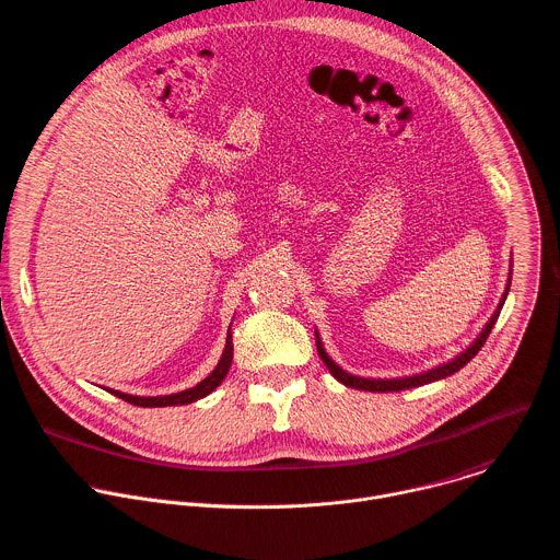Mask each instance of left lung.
<instances>
[{
  "instance_id": "left-lung-1",
  "label": "left lung",
  "mask_w": 560,
  "mask_h": 560,
  "mask_svg": "<svg viewBox=\"0 0 560 560\" xmlns=\"http://www.w3.org/2000/svg\"><path fill=\"white\" fill-rule=\"evenodd\" d=\"M510 281H512V261H510L508 283H505V290H503V294H501V301H499L497 310L492 312V316L488 318V323L483 325V329L479 331V336H477V338H475V340H472V342H470L462 353H457L455 358H451V360H446V362H442V364H435V366H431V369H427V371H420V374H413V376H400V378H366V376L349 374L347 369H342V366H340V364H338V362H336V360L325 351V345H323V340H320V336H318V329H314L318 355H320V360L327 364L329 374H331L338 383H342L345 387H351V389L387 394V392H405V389H413V387L431 385V383H435V381H444V378L453 376L455 371H459L466 362H470V360L477 355V351L483 347V342H486L488 334L492 331V327H494V323H497V318H499V312H501V307H503V303H505V299H508Z\"/></svg>"
}]
</instances>
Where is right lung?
Returning <instances> with one entry per match:
<instances>
[{
  "label": "right lung",
  "mask_w": 560,
  "mask_h": 560,
  "mask_svg": "<svg viewBox=\"0 0 560 560\" xmlns=\"http://www.w3.org/2000/svg\"><path fill=\"white\" fill-rule=\"evenodd\" d=\"M231 325H229L226 345H224V351H222V358H220L218 366L211 371V374L205 381H200L196 387L177 392V394H166V396H131V394H122L118 389H107V392L114 394L116 398L129 402V405L149 407V409H153V407H182V405H191V402H196L200 398H207L209 394H213L222 385V381L226 378L229 369L233 364V331H231Z\"/></svg>",
  "instance_id": "right-lung-1"
}]
</instances>
